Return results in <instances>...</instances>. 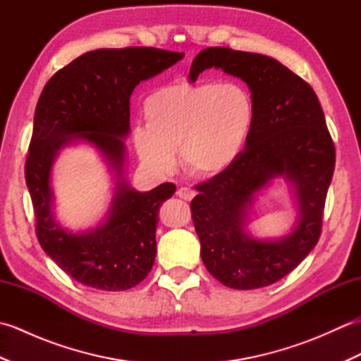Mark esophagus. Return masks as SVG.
Here are the masks:
<instances>
[{"label": "esophagus", "mask_w": 361, "mask_h": 361, "mask_svg": "<svg viewBox=\"0 0 361 361\" xmlns=\"http://www.w3.org/2000/svg\"><path fill=\"white\" fill-rule=\"evenodd\" d=\"M176 195H178L180 198H183V200H192L194 195H195V190H192L190 188H185L181 186L178 188V190H176Z\"/></svg>", "instance_id": "esophagus-1"}]
</instances>
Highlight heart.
<instances>
[{"mask_svg":"<svg viewBox=\"0 0 361 361\" xmlns=\"http://www.w3.org/2000/svg\"><path fill=\"white\" fill-rule=\"evenodd\" d=\"M145 127L133 130L137 157L152 171L171 172L173 153L195 176L224 172L239 157L255 119L248 90L239 83L175 82L145 97Z\"/></svg>","mask_w":361,"mask_h":361,"instance_id":"obj_1","label":"heart"}]
</instances>
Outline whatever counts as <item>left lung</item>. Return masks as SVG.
<instances>
[{
	"mask_svg": "<svg viewBox=\"0 0 361 361\" xmlns=\"http://www.w3.org/2000/svg\"><path fill=\"white\" fill-rule=\"evenodd\" d=\"M212 66L247 83L255 119L234 163L195 186L190 212L200 255L229 288L267 287L295 270L319 240L335 144L315 91L278 60L216 46L194 59L190 82ZM279 174L297 188L300 224L281 241L251 240L243 231L246 208L254 192Z\"/></svg>",
	"mask_w": 361,
	"mask_h": 361,
	"instance_id": "8db88e82",
	"label": "left lung"
}]
</instances>
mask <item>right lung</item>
I'll list each match as a JSON object with an SVG mask.
<instances>
[{
    "mask_svg": "<svg viewBox=\"0 0 361 361\" xmlns=\"http://www.w3.org/2000/svg\"><path fill=\"white\" fill-rule=\"evenodd\" d=\"M183 52L130 46L96 49L66 65L46 83L38 99L25 166L35 214L37 239L73 279L105 291H122L147 278L157 256L159 206L175 192L163 183L137 192L122 181L124 142L130 128V96L183 59ZM96 145L118 172L109 219L94 232L73 235L51 219L50 167L56 152L73 140Z\"/></svg>",
    "mask_w": 361,
    "mask_h": 361,
    "instance_id": "obj_1",
    "label": "right lung"
}]
</instances>
